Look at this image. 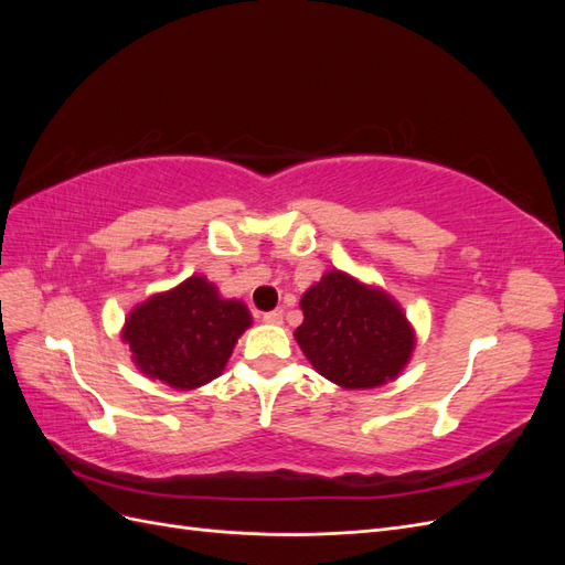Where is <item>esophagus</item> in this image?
I'll return each instance as SVG.
<instances>
[{
  "mask_svg": "<svg viewBox=\"0 0 565 565\" xmlns=\"http://www.w3.org/2000/svg\"><path fill=\"white\" fill-rule=\"evenodd\" d=\"M264 320H266L268 324H280V322H282V311H280V309L268 311V313H264Z\"/></svg>",
  "mask_w": 565,
  "mask_h": 565,
  "instance_id": "obj_1",
  "label": "esophagus"
}]
</instances>
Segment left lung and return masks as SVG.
Instances as JSON below:
<instances>
[{"mask_svg":"<svg viewBox=\"0 0 565 565\" xmlns=\"http://www.w3.org/2000/svg\"><path fill=\"white\" fill-rule=\"evenodd\" d=\"M295 339L324 380L341 388L393 382L417 347L413 322L386 289L332 268L306 289Z\"/></svg>","mask_w":565,"mask_h":565,"instance_id":"left-lung-1","label":"left lung"}]
</instances>
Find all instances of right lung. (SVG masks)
Instances as JSON below:
<instances>
[{
  "mask_svg": "<svg viewBox=\"0 0 565 565\" xmlns=\"http://www.w3.org/2000/svg\"><path fill=\"white\" fill-rule=\"evenodd\" d=\"M249 324L245 301L221 297L214 282L195 273L167 292L136 303L119 337L129 347L131 363L148 380L193 391L226 370Z\"/></svg>",
  "mask_w": 565,
  "mask_h": 565,
  "instance_id": "add662e5",
  "label": "right lung"
}]
</instances>
